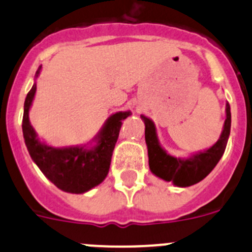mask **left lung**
Here are the masks:
<instances>
[{
    "instance_id": "1",
    "label": "left lung",
    "mask_w": 252,
    "mask_h": 252,
    "mask_svg": "<svg viewBox=\"0 0 252 252\" xmlns=\"http://www.w3.org/2000/svg\"><path fill=\"white\" fill-rule=\"evenodd\" d=\"M225 113L227 118L218 141L210 149L192 155L189 158H177L167 154L157 139L154 122L147 117L141 116L145 123V140H146L147 154H149V166L152 173L166 182H172L174 185L182 188L190 187L201 182L212 172L224 154L230 134V123H232L229 103L225 105Z\"/></svg>"
}]
</instances>
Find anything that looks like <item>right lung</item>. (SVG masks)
Here are the masks:
<instances>
[{
	"instance_id": "add662e5",
	"label": "right lung",
	"mask_w": 252,
	"mask_h": 252,
	"mask_svg": "<svg viewBox=\"0 0 252 252\" xmlns=\"http://www.w3.org/2000/svg\"><path fill=\"white\" fill-rule=\"evenodd\" d=\"M36 70V78L40 74ZM36 84L28 93L23 114V135L30 157L40 171L58 189L72 194H83L103 182L110 171L112 154L118 139L122 121L130 116V112H117L106 121L100 133L94 140L91 149L86 146L57 147L48 146L37 139L29 122V110L34 100Z\"/></svg>"
}]
</instances>
